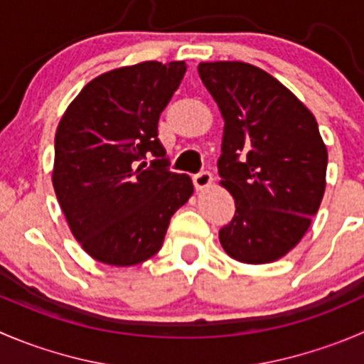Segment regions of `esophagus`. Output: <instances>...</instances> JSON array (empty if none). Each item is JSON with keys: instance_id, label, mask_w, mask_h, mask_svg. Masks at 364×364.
<instances>
[{"instance_id": "34e87169", "label": "esophagus", "mask_w": 364, "mask_h": 364, "mask_svg": "<svg viewBox=\"0 0 364 364\" xmlns=\"http://www.w3.org/2000/svg\"><path fill=\"white\" fill-rule=\"evenodd\" d=\"M211 181H213V176H211V172L208 171H200L193 176V185H196L197 190L206 188V186H210Z\"/></svg>"}]
</instances>
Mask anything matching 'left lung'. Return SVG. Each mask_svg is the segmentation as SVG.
<instances>
[{
    "instance_id": "left-lung-1",
    "label": "left lung",
    "mask_w": 364,
    "mask_h": 364,
    "mask_svg": "<svg viewBox=\"0 0 364 364\" xmlns=\"http://www.w3.org/2000/svg\"><path fill=\"white\" fill-rule=\"evenodd\" d=\"M224 117L218 176L235 199L220 229L225 252L270 263L308 231L326 190L327 149L311 112L264 70L243 62L199 63Z\"/></svg>"
}]
</instances>
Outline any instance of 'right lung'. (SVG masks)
I'll return each mask as SVG.
<instances>
[{
    "label": "right lung",
    "mask_w": 364,
    "mask_h": 364,
    "mask_svg": "<svg viewBox=\"0 0 364 364\" xmlns=\"http://www.w3.org/2000/svg\"><path fill=\"white\" fill-rule=\"evenodd\" d=\"M185 70V62H142L101 74L60 121L56 199L74 238L101 263L132 267L154 256L193 193L192 179L168 168L158 139L160 114Z\"/></svg>",
    "instance_id": "1"
}]
</instances>
